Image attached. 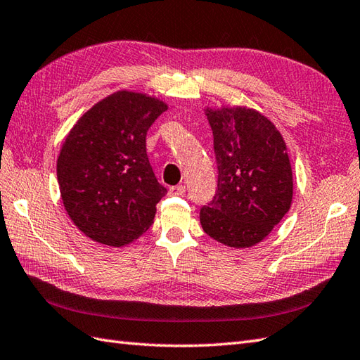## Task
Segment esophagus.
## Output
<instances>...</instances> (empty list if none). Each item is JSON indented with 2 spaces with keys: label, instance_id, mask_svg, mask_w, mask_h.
I'll use <instances>...</instances> for the list:
<instances>
[{
  "label": "esophagus",
  "instance_id": "obj_1",
  "mask_svg": "<svg viewBox=\"0 0 360 360\" xmlns=\"http://www.w3.org/2000/svg\"><path fill=\"white\" fill-rule=\"evenodd\" d=\"M186 193V186L185 185H177V186H171L169 188V194L172 195H183Z\"/></svg>",
  "mask_w": 360,
  "mask_h": 360
}]
</instances>
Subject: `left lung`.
Segmentation results:
<instances>
[{"label":"left lung","instance_id":"left-lung-1","mask_svg":"<svg viewBox=\"0 0 360 360\" xmlns=\"http://www.w3.org/2000/svg\"><path fill=\"white\" fill-rule=\"evenodd\" d=\"M217 158V193L200 210L205 233L231 248L265 238L292 202V169L274 123L245 106L205 109Z\"/></svg>","mask_w":360,"mask_h":360}]
</instances>
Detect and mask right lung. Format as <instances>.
Wrapping results in <instances>:
<instances>
[{
    "label": "right lung",
    "mask_w": 360,
    "mask_h": 360,
    "mask_svg": "<svg viewBox=\"0 0 360 360\" xmlns=\"http://www.w3.org/2000/svg\"><path fill=\"white\" fill-rule=\"evenodd\" d=\"M167 105L157 97L117 91L94 105L60 149L57 179L74 225L94 242L126 246L154 223L166 188L146 154V134Z\"/></svg>",
    "instance_id": "1"
}]
</instances>
